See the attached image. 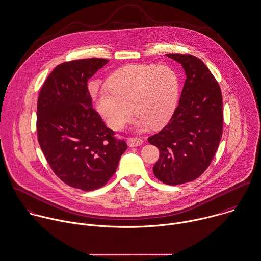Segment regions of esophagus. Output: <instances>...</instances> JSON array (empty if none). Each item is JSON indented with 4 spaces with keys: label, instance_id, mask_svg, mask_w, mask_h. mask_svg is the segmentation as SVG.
<instances>
[{
    "label": "esophagus",
    "instance_id": "esophagus-1",
    "mask_svg": "<svg viewBox=\"0 0 261 261\" xmlns=\"http://www.w3.org/2000/svg\"><path fill=\"white\" fill-rule=\"evenodd\" d=\"M143 144V140L141 138H128L127 145L129 147H138Z\"/></svg>",
    "mask_w": 261,
    "mask_h": 261
}]
</instances>
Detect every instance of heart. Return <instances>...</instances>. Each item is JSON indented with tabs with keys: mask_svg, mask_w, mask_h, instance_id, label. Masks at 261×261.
I'll list each match as a JSON object with an SVG mask.
<instances>
[{
	"mask_svg": "<svg viewBox=\"0 0 261 261\" xmlns=\"http://www.w3.org/2000/svg\"><path fill=\"white\" fill-rule=\"evenodd\" d=\"M109 92H101L96 109L106 124L120 129L133 113L139 126L160 127L176 107L179 80L166 65H130L116 71L108 80Z\"/></svg>",
	"mask_w": 261,
	"mask_h": 261,
	"instance_id": "b5f03b06",
	"label": "heart"
}]
</instances>
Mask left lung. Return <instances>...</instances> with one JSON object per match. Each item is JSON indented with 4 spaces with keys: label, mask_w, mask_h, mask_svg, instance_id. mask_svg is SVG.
Returning a JSON list of instances; mask_svg holds the SVG:
<instances>
[{
    "label": "left lung",
    "mask_w": 261,
    "mask_h": 261,
    "mask_svg": "<svg viewBox=\"0 0 261 261\" xmlns=\"http://www.w3.org/2000/svg\"><path fill=\"white\" fill-rule=\"evenodd\" d=\"M166 56L182 65L186 80L171 119L148 141L160 152L155 176L178 185L196 179L210 166L223 134V98L201 60L191 55Z\"/></svg>",
    "instance_id": "8db88e82"
}]
</instances>
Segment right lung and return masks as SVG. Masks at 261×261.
<instances>
[{
	"mask_svg": "<svg viewBox=\"0 0 261 261\" xmlns=\"http://www.w3.org/2000/svg\"><path fill=\"white\" fill-rule=\"evenodd\" d=\"M105 59L65 62L55 68L37 100V139L46 161L66 184L85 191L105 185L127 149L92 107L88 80Z\"/></svg>",
	"mask_w": 261,
	"mask_h": 261,
	"instance_id": "add662e5",
	"label": "right lung"
}]
</instances>
